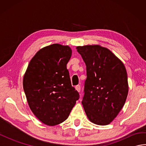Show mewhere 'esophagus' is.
Returning a JSON list of instances; mask_svg holds the SVG:
<instances>
[{
    "label": "esophagus",
    "instance_id": "34e87169",
    "mask_svg": "<svg viewBox=\"0 0 146 146\" xmlns=\"http://www.w3.org/2000/svg\"><path fill=\"white\" fill-rule=\"evenodd\" d=\"M75 89L77 91H78V92H80V90H81V86H80V85H76L75 86Z\"/></svg>",
    "mask_w": 146,
    "mask_h": 146
}]
</instances>
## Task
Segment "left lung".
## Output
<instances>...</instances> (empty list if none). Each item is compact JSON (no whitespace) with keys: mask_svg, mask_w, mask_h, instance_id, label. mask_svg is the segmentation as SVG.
<instances>
[{"mask_svg":"<svg viewBox=\"0 0 146 146\" xmlns=\"http://www.w3.org/2000/svg\"><path fill=\"white\" fill-rule=\"evenodd\" d=\"M86 66L82 102L92 122L108 125L122 109L128 95L124 64L109 49L99 45L76 47Z\"/></svg>","mask_w":146,"mask_h":146,"instance_id":"8db88e82","label":"left lung"}]
</instances>
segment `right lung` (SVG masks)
Returning a JSON list of instances; mask_svg holds the SVG:
<instances>
[{
    "label": "right lung",
    "instance_id": "obj_1",
    "mask_svg": "<svg viewBox=\"0 0 146 146\" xmlns=\"http://www.w3.org/2000/svg\"><path fill=\"white\" fill-rule=\"evenodd\" d=\"M71 52L68 46H46L36 52L24 74L23 88L29 106L48 125L64 122L80 97L66 68Z\"/></svg>",
    "mask_w": 146,
    "mask_h": 146
}]
</instances>
